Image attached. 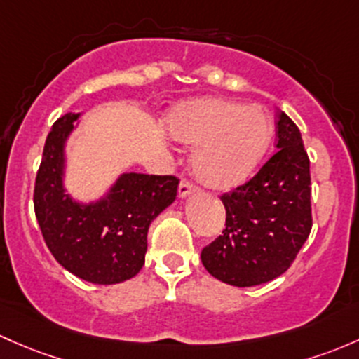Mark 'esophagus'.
Masks as SVG:
<instances>
[{
    "instance_id": "1",
    "label": "esophagus",
    "mask_w": 359,
    "mask_h": 359,
    "mask_svg": "<svg viewBox=\"0 0 359 359\" xmlns=\"http://www.w3.org/2000/svg\"><path fill=\"white\" fill-rule=\"evenodd\" d=\"M192 192H196V186L191 182V180L184 179L179 186V198H186V196L192 194Z\"/></svg>"
}]
</instances>
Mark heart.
Listing matches in <instances>:
<instances>
[{"instance_id": "heart-1", "label": "heart", "mask_w": 359, "mask_h": 359, "mask_svg": "<svg viewBox=\"0 0 359 359\" xmlns=\"http://www.w3.org/2000/svg\"><path fill=\"white\" fill-rule=\"evenodd\" d=\"M168 129L177 141L198 146L192 170L211 189H230L258 167L273 135L270 115L259 104L203 97L170 111Z\"/></svg>"}]
</instances>
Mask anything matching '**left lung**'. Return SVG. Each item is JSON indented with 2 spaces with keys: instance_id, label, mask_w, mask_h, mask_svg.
Instances as JSON below:
<instances>
[{
  "instance_id": "left-lung-1",
  "label": "left lung",
  "mask_w": 359,
  "mask_h": 359,
  "mask_svg": "<svg viewBox=\"0 0 359 359\" xmlns=\"http://www.w3.org/2000/svg\"><path fill=\"white\" fill-rule=\"evenodd\" d=\"M225 229L203 248L201 262L218 280L251 287L280 277L311 232V177L301 132L277 116V153L252 179L220 196Z\"/></svg>"
}]
</instances>
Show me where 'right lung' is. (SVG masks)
<instances>
[{"instance_id": "obj_1", "label": "right lung", "mask_w": 359, "mask_h": 359, "mask_svg": "<svg viewBox=\"0 0 359 359\" xmlns=\"http://www.w3.org/2000/svg\"><path fill=\"white\" fill-rule=\"evenodd\" d=\"M81 113L53 123L34 186V211L56 262L93 284L129 280L144 265L151 222L173 203L175 175L123 173L103 199L74 201L63 187L65 141Z\"/></svg>"}]
</instances>
